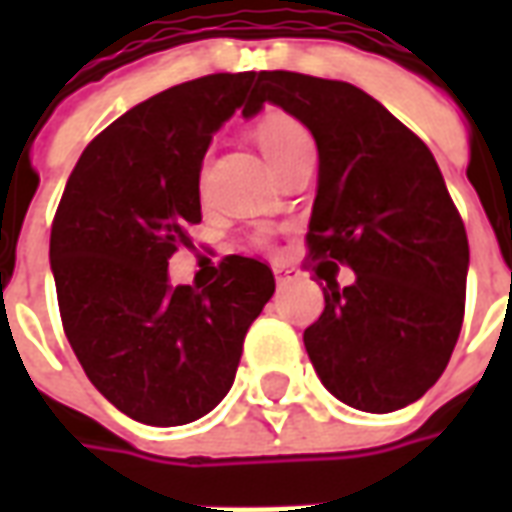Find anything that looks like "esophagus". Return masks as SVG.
I'll return each mask as SVG.
<instances>
[{
  "label": "esophagus",
  "instance_id": "1",
  "mask_svg": "<svg viewBox=\"0 0 512 512\" xmlns=\"http://www.w3.org/2000/svg\"><path fill=\"white\" fill-rule=\"evenodd\" d=\"M274 277H277V285H279V288H282V285H288L290 279L296 277V271H293V268L277 266V268H274Z\"/></svg>",
  "mask_w": 512,
  "mask_h": 512
}]
</instances>
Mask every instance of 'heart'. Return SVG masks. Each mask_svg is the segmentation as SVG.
I'll return each instance as SVG.
<instances>
[{
    "mask_svg": "<svg viewBox=\"0 0 512 512\" xmlns=\"http://www.w3.org/2000/svg\"><path fill=\"white\" fill-rule=\"evenodd\" d=\"M257 136V145L260 150L266 153V158L274 164L285 150L301 142V139H310L307 131L296 123V120H290V117H282V115H271L266 117L255 131Z\"/></svg>",
    "mask_w": 512,
    "mask_h": 512,
    "instance_id": "1",
    "label": "heart"
}]
</instances>
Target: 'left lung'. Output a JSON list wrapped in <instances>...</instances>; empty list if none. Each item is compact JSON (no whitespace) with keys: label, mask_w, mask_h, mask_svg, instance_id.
I'll list each match as a JSON object with an SVG mask.
<instances>
[{"label":"left lung","mask_w":512,"mask_h":512,"mask_svg":"<svg viewBox=\"0 0 512 512\" xmlns=\"http://www.w3.org/2000/svg\"><path fill=\"white\" fill-rule=\"evenodd\" d=\"M274 104L310 128L318 191L312 255L356 274L337 290L315 274L323 315L304 332L321 384L345 406L386 414L439 381L458 343L469 241L428 145L348 82L260 71L244 106Z\"/></svg>","instance_id":"obj_1"}]
</instances>
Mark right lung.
Segmentation results:
<instances>
[{
  "label": "right lung",
  "mask_w": 512,
  "mask_h": 512,
  "mask_svg": "<svg viewBox=\"0 0 512 512\" xmlns=\"http://www.w3.org/2000/svg\"><path fill=\"white\" fill-rule=\"evenodd\" d=\"M255 71L213 73L147 98L76 161L51 227V274L73 354L101 395L145 425H186L230 392L246 329L274 274L230 255L200 290L169 285L189 246L213 134L244 104Z\"/></svg>",
  "instance_id": "1"
}]
</instances>
